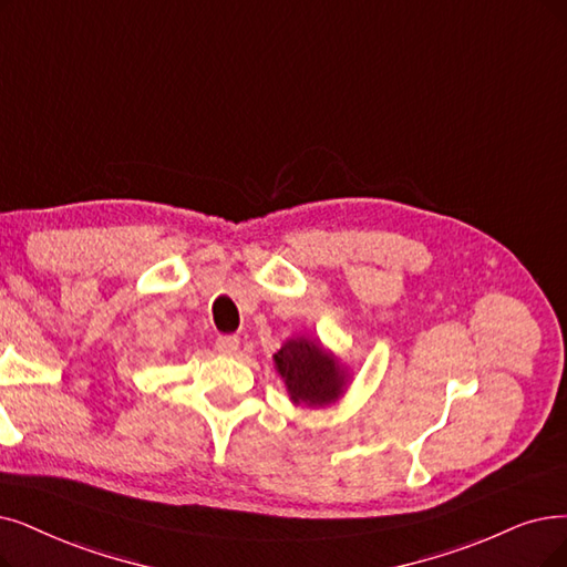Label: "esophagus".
I'll return each mask as SVG.
<instances>
[{
	"label": "esophagus",
	"instance_id": "obj_1",
	"mask_svg": "<svg viewBox=\"0 0 567 567\" xmlns=\"http://www.w3.org/2000/svg\"><path fill=\"white\" fill-rule=\"evenodd\" d=\"M216 351L223 355H235L239 351V337L237 334H220L216 339Z\"/></svg>",
	"mask_w": 567,
	"mask_h": 567
}]
</instances>
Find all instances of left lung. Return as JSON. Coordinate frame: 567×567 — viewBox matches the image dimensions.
I'll use <instances>...</instances> for the list:
<instances>
[{"mask_svg": "<svg viewBox=\"0 0 567 567\" xmlns=\"http://www.w3.org/2000/svg\"><path fill=\"white\" fill-rule=\"evenodd\" d=\"M275 368L286 381L290 400L307 406L332 404L349 381L342 362L307 337L288 339L275 353Z\"/></svg>", "mask_w": 567, "mask_h": 567, "instance_id": "8db88e82", "label": "left lung"}]
</instances>
